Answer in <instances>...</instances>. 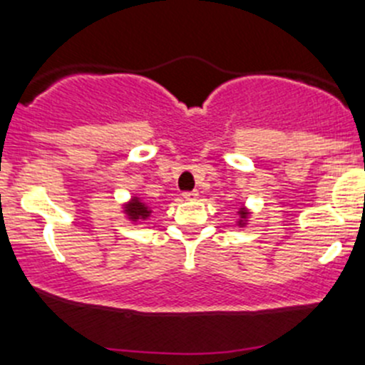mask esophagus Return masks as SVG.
I'll use <instances>...</instances> for the list:
<instances>
[{
  "instance_id": "obj_1",
  "label": "esophagus",
  "mask_w": 365,
  "mask_h": 365,
  "mask_svg": "<svg viewBox=\"0 0 365 365\" xmlns=\"http://www.w3.org/2000/svg\"><path fill=\"white\" fill-rule=\"evenodd\" d=\"M197 196H200V192H197V190H189V192H183V200H187V201H194Z\"/></svg>"
}]
</instances>
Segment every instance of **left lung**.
<instances>
[{
	"label": "left lung",
	"mask_w": 365,
	"mask_h": 365,
	"mask_svg": "<svg viewBox=\"0 0 365 365\" xmlns=\"http://www.w3.org/2000/svg\"><path fill=\"white\" fill-rule=\"evenodd\" d=\"M247 215H250V212L246 210V208H240L239 210V226H244L246 225V221H247Z\"/></svg>",
	"instance_id": "1"
}]
</instances>
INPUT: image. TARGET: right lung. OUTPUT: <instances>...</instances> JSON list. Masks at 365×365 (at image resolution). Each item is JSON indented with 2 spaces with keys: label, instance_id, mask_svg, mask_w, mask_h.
<instances>
[{
  "label": "right lung",
  "instance_id": "right-lung-1",
  "mask_svg": "<svg viewBox=\"0 0 365 365\" xmlns=\"http://www.w3.org/2000/svg\"><path fill=\"white\" fill-rule=\"evenodd\" d=\"M125 214L128 215L130 221H144L151 215V208L140 201V197L133 196L128 203L125 205Z\"/></svg>",
  "mask_w": 365,
  "mask_h": 365
}]
</instances>
